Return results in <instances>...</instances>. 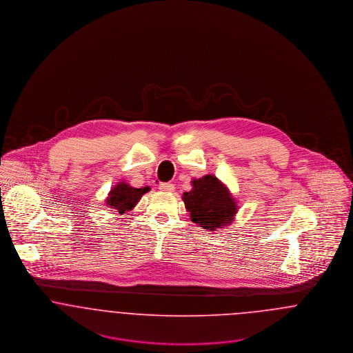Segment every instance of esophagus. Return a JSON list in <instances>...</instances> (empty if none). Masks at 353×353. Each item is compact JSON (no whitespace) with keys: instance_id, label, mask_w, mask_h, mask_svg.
I'll list each match as a JSON object with an SVG mask.
<instances>
[{"instance_id":"1","label":"esophagus","mask_w":353,"mask_h":353,"mask_svg":"<svg viewBox=\"0 0 353 353\" xmlns=\"http://www.w3.org/2000/svg\"><path fill=\"white\" fill-rule=\"evenodd\" d=\"M159 190L165 191V192H172L175 190V187H174V185H171V183H161L159 185Z\"/></svg>"}]
</instances>
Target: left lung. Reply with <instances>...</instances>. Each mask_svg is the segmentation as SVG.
Returning a JSON list of instances; mask_svg holds the SVG:
<instances>
[{"label": "left lung", "instance_id": "8db88e82", "mask_svg": "<svg viewBox=\"0 0 353 353\" xmlns=\"http://www.w3.org/2000/svg\"><path fill=\"white\" fill-rule=\"evenodd\" d=\"M191 183L192 190L183 192L182 199L192 222L204 230L216 231L234 221L238 212L236 201L215 175H204Z\"/></svg>", "mask_w": 353, "mask_h": 353}]
</instances>
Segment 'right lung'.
<instances>
[{"mask_svg":"<svg viewBox=\"0 0 353 353\" xmlns=\"http://www.w3.org/2000/svg\"><path fill=\"white\" fill-rule=\"evenodd\" d=\"M150 187H142L135 188L131 187L126 182H119L118 185H114L112 191L109 192V196L106 198V205L112 210H117L119 215L131 211L135 204L138 203L143 194L149 191Z\"/></svg>","mask_w":353,"mask_h":353,"instance_id":"1","label":"right lung"}]
</instances>
